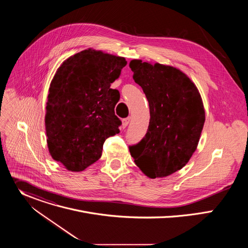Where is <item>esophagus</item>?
<instances>
[{"mask_svg":"<svg viewBox=\"0 0 248 248\" xmlns=\"http://www.w3.org/2000/svg\"><path fill=\"white\" fill-rule=\"evenodd\" d=\"M129 122H130V119H129V118L124 119V120H123V127H124V128H125V127L128 125Z\"/></svg>","mask_w":248,"mask_h":248,"instance_id":"esophagus-1","label":"esophagus"}]
</instances>
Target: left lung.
<instances>
[{"mask_svg":"<svg viewBox=\"0 0 248 248\" xmlns=\"http://www.w3.org/2000/svg\"><path fill=\"white\" fill-rule=\"evenodd\" d=\"M129 67L150 109L147 132L129 152L149 179L166 178L185 167L197 148L205 123L203 101L180 68L141 60H131Z\"/></svg>","mask_w":248,"mask_h":248,"instance_id":"obj_1","label":"left lung"}]
</instances>
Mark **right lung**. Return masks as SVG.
Wrapping results in <instances>:
<instances>
[{"instance_id": "right-lung-1", "label": "right lung", "mask_w": 248, "mask_h": 248, "mask_svg": "<svg viewBox=\"0 0 248 248\" xmlns=\"http://www.w3.org/2000/svg\"><path fill=\"white\" fill-rule=\"evenodd\" d=\"M124 57L92 48L64 60L50 83L45 128L52 158L81 171L102 156L105 140L120 132V93L110 88L125 66Z\"/></svg>"}]
</instances>
